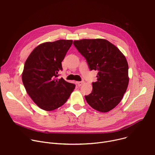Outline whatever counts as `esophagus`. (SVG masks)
Instances as JSON below:
<instances>
[{
    "label": "esophagus",
    "instance_id": "1",
    "mask_svg": "<svg viewBox=\"0 0 155 155\" xmlns=\"http://www.w3.org/2000/svg\"><path fill=\"white\" fill-rule=\"evenodd\" d=\"M84 81H77V85H78V87H80V86H81L82 85L84 84Z\"/></svg>",
    "mask_w": 155,
    "mask_h": 155
}]
</instances>
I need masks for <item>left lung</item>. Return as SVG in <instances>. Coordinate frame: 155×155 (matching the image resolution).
I'll list each match as a JSON object with an SVG mask.
<instances>
[{
    "mask_svg": "<svg viewBox=\"0 0 155 155\" xmlns=\"http://www.w3.org/2000/svg\"><path fill=\"white\" fill-rule=\"evenodd\" d=\"M74 45L86 59L90 70H97L90 94L85 96L89 105L103 113L114 108L127 91L128 65L120 50L105 39L75 40Z\"/></svg>",
    "mask_w": 155,
    "mask_h": 155,
    "instance_id": "left-lung-1",
    "label": "left lung"
}]
</instances>
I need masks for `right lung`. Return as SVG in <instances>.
<instances>
[{
    "mask_svg": "<svg viewBox=\"0 0 155 155\" xmlns=\"http://www.w3.org/2000/svg\"><path fill=\"white\" fill-rule=\"evenodd\" d=\"M73 41L58 40L38 45L25 61L22 75L27 94L40 108L51 111L63 105L75 88L63 78L58 79Z\"/></svg>",
    "mask_w": 155,
    "mask_h": 155,
    "instance_id": "right-lung-1",
    "label": "right lung"
}]
</instances>
